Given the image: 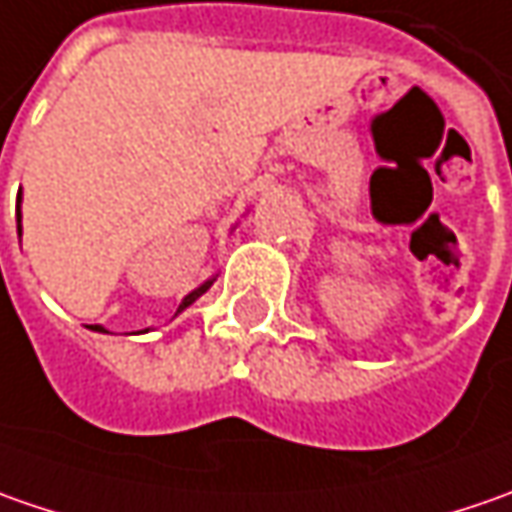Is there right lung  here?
<instances>
[{
  "instance_id": "right-lung-1",
  "label": "right lung",
  "mask_w": 512,
  "mask_h": 512,
  "mask_svg": "<svg viewBox=\"0 0 512 512\" xmlns=\"http://www.w3.org/2000/svg\"><path fill=\"white\" fill-rule=\"evenodd\" d=\"M19 202H22V193H19ZM16 230H19V236H22V213H16ZM213 282H216V276H213V279H207V282H202V285L196 287V290H190L185 299H182V305H179V310H176V313H182L185 307L193 305V302H196V299H199L202 293H207V290H210V285H213ZM96 327H99V325H96ZM99 330H102V327H99Z\"/></svg>"
}]
</instances>
